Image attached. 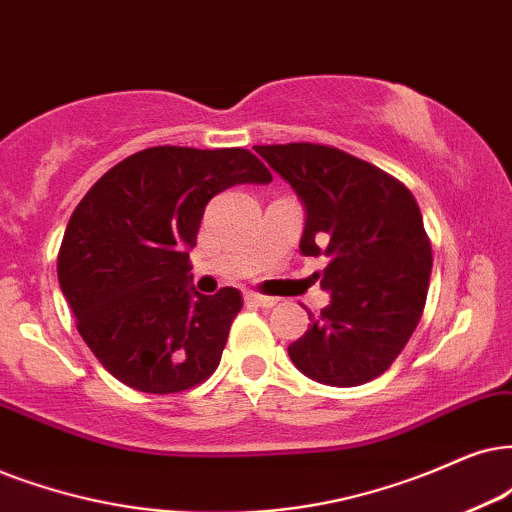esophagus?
<instances>
[{
	"label": "esophagus",
	"instance_id": "obj_1",
	"mask_svg": "<svg viewBox=\"0 0 512 512\" xmlns=\"http://www.w3.org/2000/svg\"><path fill=\"white\" fill-rule=\"evenodd\" d=\"M245 302L248 304H255V307H274L278 302L276 297H269V295H260V293H252V290H245Z\"/></svg>",
	"mask_w": 512,
	"mask_h": 512
}]
</instances>
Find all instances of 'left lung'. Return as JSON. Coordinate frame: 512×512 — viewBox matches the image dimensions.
Returning <instances> with one entry per match:
<instances>
[{
	"label": "left lung",
	"instance_id": "left-lung-1",
	"mask_svg": "<svg viewBox=\"0 0 512 512\" xmlns=\"http://www.w3.org/2000/svg\"><path fill=\"white\" fill-rule=\"evenodd\" d=\"M304 208L300 252L331 302L288 347L316 383L364 385L392 366L428 297L432 248L416 198L366 160L321 144L255 146Z\"/></svg>",
	"mask_w": 512,
	"mask_h": 512
}]
</instances>
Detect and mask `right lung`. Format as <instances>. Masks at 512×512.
<instances>
[{
    "label": "right lung",
    "instance_id": "1",
    "mask_svg": "<svg viewBox=\"0 0 512 512\" xmlns=\"http://www.w3.org/2000/svg\"><path fill=\"white\" fill-rule=\"evenodd\" d=\"M269 181L245 148L155 146L80 200L58 250V283L82 340L120 383L172 394L215 373L243 300L236 288L200 295L189 252L210 198Z\"/></svg>",
    "mask_w": 512,
    "mask_h": 512
}]
</instances>
